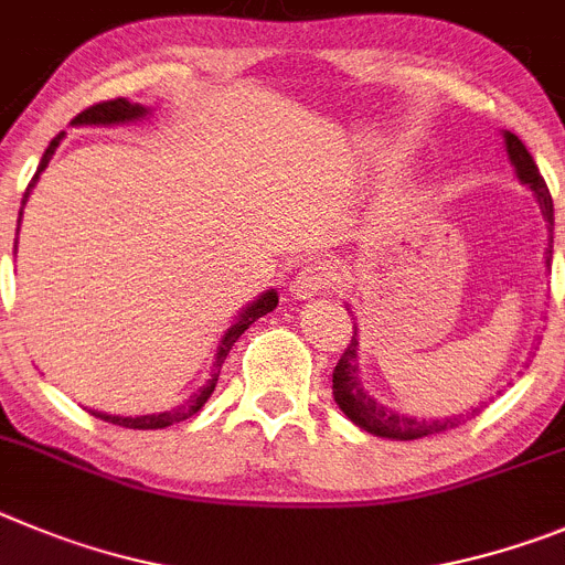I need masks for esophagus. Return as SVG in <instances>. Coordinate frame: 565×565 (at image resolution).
I'll use <instances>...</instances> for the list:
<instances>
[{
  "label": "esophagus",
  "mask_w": 565,
  "mask_h": 565,
  "mask_svg": "<svg viewBox=\"0 0 565 565\" xmlns=\"http://www.w3.org/2000/svg\"><path fill=\"white\" fill-rule=\"evenodd\" d=\"M332 281L334 273L329 270L327 264H307V267H301V270L295 273L289 289H292L295 298H301L303 301V298H315V295L323 292Z\"/></svg>",
  "instance_id": "esophagus-1"
}]
</instances>
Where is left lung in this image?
I'll return each mask as SVG.
<instances>
[{"label":"left lung","mask_w":565,"mask_h":565,"mask_svg":"<svg viewBox=\"0 0 565 565\" xmlns=\"http://www.w3.org/2000/svg\"><path fill=\"white\" fill-rule=\"evenodd\" d=\"M504 146H507V157H510V162L515 166L518 180L535 191L543 216H546L548 222V247H546V267H548V264H552V225H555L552 194H548V188L546 182H543L541 171H537L535 160H532V154L526 151V146L518 140V135L504 131ZM332 394H334V403L340 405V411H343V414L358 425V428H363L365 434L383 436V439H399V441L422 439V436L459 428L467 416H476L481 411V408H472L467 411V416L459 414V416H450V419L428 422V419H416V416L396 414V411L380 405L377 399H371V396L363 391V385H360V377H358V329H354L352 343H349V349L340 354L338 365H334L332 371Z\"/></svg>","instance_id":"left-lung-1"}]
</instances>
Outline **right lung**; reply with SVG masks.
<instances>
[{
  "mask_svg": "<svg viewBox=\"0 0 565 565\" xmlns=\"http://www.w3.org/2000/svg\"><path fill=\"white\" fill-rule=\"evenodd\" d=\"M146 115H149V109H146V106L131 104V100H126V98H115V100H104V104L89 106V109H84L81 115H75L73 126H118V124H131V120H140V118H146ZM61 137H64V131L50 140L47 151H44L42 162H39V171H35V177L30 180V185H28V191H24L22 207L30 196V188L35 185V180H39V177H42V171L47 169V162L53 160L55 149H58V143H61ZM19 222H22V211H19ZM276 307H278V292L276 289H267V292L258 295L256 301L247 303V307L238 312V318L233 320V327L227 329L225 338L220 340V349H216V363H213L207 383L202 385V388L196 391L191 399H185L182 405H177V408L162 411V414H149V416H111V414H104V411H89V414L98 416V419H104V422H111V425H120V428H135V430H157V428H169V425H177V422H185L188 416H194L196 411L207 403V396L213 394V388H216V380H220V369H222V363H225L227 352L233 349V343H236V340L245 334V329H250L253 323L262 318V315L273 312Z\"/></svg>",
  "mask_w": 565,
  "mask_h": 565,
  "instance_id": "1",
  "label": "right lung"
}]
</instances>
